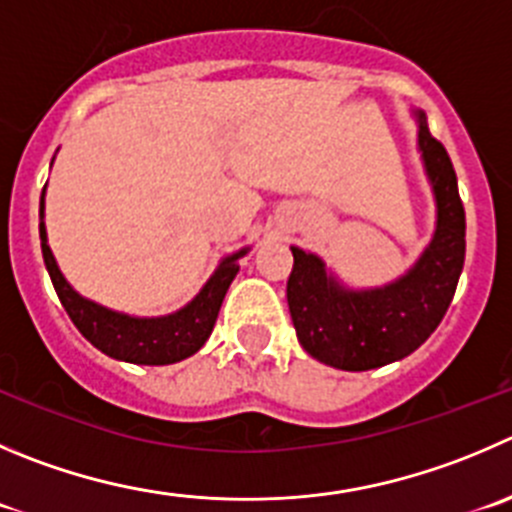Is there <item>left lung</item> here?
Listing matches in <instances>:
<instances>
[{"instance_id": "1", "label": "left lung", "mask_w": 512, "mask_h": 512, "mask_svg": "<svg viewBox=\"0 0 512 512\" xmlns=\"http://www.w3.org/2000/svg\"><path fill=\"white\" fill-rule=\"evenodd\" d=\"M417 120V150L435 198V231L415 264L397 279L352 289L316 253L291 246L294 269L286 284L299 344L319 362L344 372H367L399 362L427 342L445 316L465 264V208L450 155Z\"/></svg>"}]
</instances>
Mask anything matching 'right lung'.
Segmentation results:
<instances>
[{"instance_id": "add662e5", "label": "right lung", "mask_w": 512, "mask_h": 512, "mask_svg": "<svg viewBox=\"0 0 512 512\" xmlns=\"http://www.w3.org/2000/svg\"><path fill=\"white\" fill-rule=\"evenodd\" d=\"M47 191V186H45ZM45 191L40 198V238H42V256L50 271L52 286L60 296L62 306L70 314L72 324L80 329L82 337L100 349L107 357L118 362L130 364H148V367H163V364H175L180 359H188L208 342L213 332V324L221 311L223 296L228 286L238 274V261L246 256L251 248H241L236 253H228L218 261L211 279L203 284V289L180 306L173 314L163 316H133L123 311L107 309L97 301L85 299L80 291L72 289L70 281L57 266L55 253L47 243L45 228Z\"/></svg>"}]
</instances>
